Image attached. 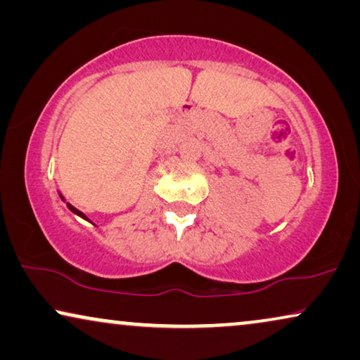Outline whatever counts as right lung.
Returning <instances> with one entry per match:
<instances>
[{
  "instance_id": "add662e5",
  "label": "right lung",
  "mask_w": 360,
  "mask_h": 360,
  "mask_svg": "<svg viewBox=\"0 0 360 360\" xmlns=\"http://www.w3.org/2000/svg\"><path fill=\"white\" fill-rule=\"evenodd\" d=\"M60 198L63 200V196H60ZM67 206H68V210H70V211H73V213H75V214H78V216H82V218H83V219H88V218H86V216L82 213V211H78V210L75 208V206H72L70 203H67Z\"/></svg>"
}]
</instances>
